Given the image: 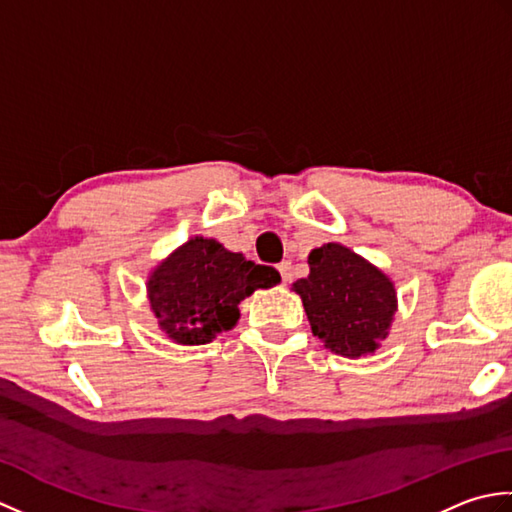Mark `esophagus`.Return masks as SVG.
I'll return each instance as SVG.
<instances>
[{
    "mask_svg": "<svg viewBox=\"0 0 512 512\" xmlns=\"http://www.w3.org/2000/svg\"><path fill=\"white\" fill-rule=\"evenodd\" d=\"M277 270H279V275H281V281H284V284H290L292 281V262H281L279 266H277Z\"/></svg>",
    "mask_w": 512,
    "mask_h": 512,
    "instance_id": "esophagus-1",
    "label": "esophagus"
}]
</instances>
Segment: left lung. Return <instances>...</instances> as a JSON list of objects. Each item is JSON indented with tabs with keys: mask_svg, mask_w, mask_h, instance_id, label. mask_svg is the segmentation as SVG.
<instances>
[{
	"mask_svg": "<svg viewBox=\"0 0 512 512\" xmlns=\"http://www.w3.org/2000/svg\"><path fill=\"white\" fill-rule=\"evenodd\" d=\"M310 275L292 290L306 308L312 334L328 350L358 358L387 339L398 308L391 279L341 244H323L308 255Z\"/></svg>",
	"mask_w": 512,
	"mask_h": 512,
	"instance_id": "1",
	"label": "left lung"
}]
</instances>
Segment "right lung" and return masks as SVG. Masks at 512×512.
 <instances>
[{
    "label": "right lung",
    "mask_w": 512,
    "mask_h": 512,
    "mask_svg": "<svg viewBox=\"0 0 512 512\" xmlns=\"http://www.w3.org/2000/svg\"><path fill=\"white\" fill-rule=\"evenodd\" d=\"M279 281L273 266L248 262L217 239L195 235L154 268L147 295L171 341L204 345L237 323L239 301Z\"/></svg>",
    "instance_id": "obj_1"
}]
</instances>
